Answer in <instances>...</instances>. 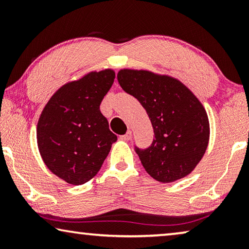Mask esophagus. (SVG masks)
I'll use <instances>...</instances> for the list:
<instances>
[{
  "label": "esophagus",
  "mask_w": 249,
  "mask_h": 249,
  "mask_svg": "<svg viewBox=\"0 0 249 249\" xmlns=\"http://www.w3.org/2000/svg\"><path fill=\"white\" fill-rule=\"evenodd\" d=\"M130 138H132V132H127L125 135H122V136H120V140L125 141V142L129 141Z\"/></svg>",
  "instance_id": "esophagus-1"
}]
</instances>
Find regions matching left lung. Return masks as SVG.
I'll return each mask as SVG.
<instances>
[{"label":"left lung","mask_w":249,"mask_h":249,"mask_svg":"<svg viewBox=\"0 0 249 249\" xmlns=\"http://www.w3.org/2000/svg\"><path fill=\"white\" fill-rule=\"evenodd\" d=\"M117 81L140 101L153 125L151 145L135 147L148 175L169 183L191 174L210 138L209 117L199 99L178 79L148 70L122 69Z\"/></svg>","instance_id":"left-lung-1"}]
</instances>
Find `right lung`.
Here are the masks:
<instances>
[{
  "mask_svg": "<svg viewBox=\"0 0 249 249\" xmlns=\"http://www.w3.org/2000/svg\"><path fill=\"white\" fill-rule=\"evenodd\" d=\"M115 79L112 69L91 71L59 88L37 123V145L48 169L79 185L98 174L117 136L100 111Z\"/></svg>",
  "mask_w": 249,
  "mask_h": 249,
  "instance_id": "obj_1",
  "label": "right lung"
}]
</instances>
